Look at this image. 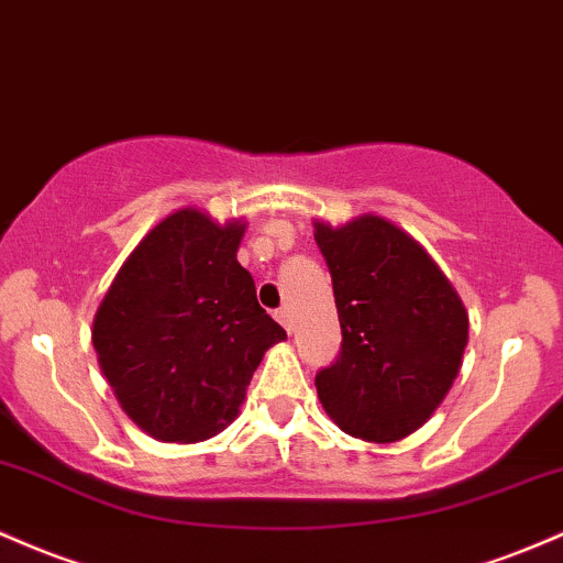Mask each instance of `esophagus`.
Returning a JSON list of instances; mask_svg holds the SVG:
<instances>
[{"label": "esophagus", "instance_id": "obj_1", "mask_svg": "<svg viewBox=\"0 0 563 563\" xmlns=\"http://www.w3.org/2000/svg\"><path fill=\"white\" fill-rule=\"evenodd\" d=\"M275 320H277V323H280V325H286V329H288V325H291V314H288L286 307H280V310H275Z\"/></svg>", "mask_w": 563, "mask_h": 563}]
</instances>
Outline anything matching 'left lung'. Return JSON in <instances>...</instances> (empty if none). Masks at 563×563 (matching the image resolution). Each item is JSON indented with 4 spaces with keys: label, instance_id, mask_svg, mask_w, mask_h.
<instances>
[{
    "label": "left lung",
    "instance_id": "left-lung-1",
    "mask_svg": "<svg viewBox=\"0 0 563 563\" xmlns=\"http://www.w3.org/2000/svg\"><path fill=\"white\" fill-rule=\"evenodd\" d=\"M329 264L342 350L314 376L318 398L347 435L393 443L422 428L452 390L467 312L428 251L382 216L314 224Z\"/></svg>",
    "mask_w": 563,
    "mask_h": 563
}]
</instances>
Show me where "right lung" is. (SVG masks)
I'll use <instances>...</instances> for the list:
<instances>
[{"instance_id":"add662e5","label":"right lung","mask_w":563,"mask_h":563,"mask_svg":"<svg viewBox=\"0 0 563 563\" xmlns=\"http://www.w3.org/2000/svg\"><path fill=\"white\" fill-rule=\"evenodd\" d=\"M243 221L197 208L159 221L117 272L92 347L122 411L165 443L206 441L238 417L245 387L286 331L240 267Z\"/></svg>"}]
</instances>
